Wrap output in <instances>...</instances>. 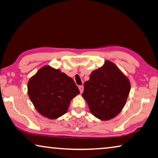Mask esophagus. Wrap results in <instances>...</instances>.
<instances>
[{"instance_id":"34e87169","label":"esophagus","mask_w":158,"mask_h":158,"mask_svg":"<svg viewBox=\"0 0 158 158\" xmlns=\"http://www.w3.org/2000/svg\"><path fill=\"white\" fill-rule=\"evenodd\" d=\"M79 91H80V93H81V94H82V93H83V91H84V86H79Z\"/></svg>"}]
</instances>
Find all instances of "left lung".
Instances as JSON below:
<instances>
[{
	"label": "left lung",
	"instance_id": "left-lung-1",
	"mask_svg": "<svg viewBox=\"0 0 158 158\" xmlns=\"http://www.w3.org/2000/svg\"><path fill=\"white\" fill-rule=\"evenodd\" d=\"M131 89L129 79L113 62L106 60L85 81L82 96L91 113L103 121L118 114L126 103Z\"/></svg>",
	"mask_w": 158,
	"mask_h": 158
}]
</instances>
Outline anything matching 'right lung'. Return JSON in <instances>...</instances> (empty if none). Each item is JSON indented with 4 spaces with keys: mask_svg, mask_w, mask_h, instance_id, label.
Listing matches in <instances>:
<instances>
[{
    "mask_svg": "<svg viewBox=\"0 0 158 158\" xmlns=\"http://www.w3.org/2000/svg\"><path fill=\"white\" fill-rule=\"evenodd\" d=\"M27 89L36 110L51 119L65 114L71 100L80 93L71 77L49 65L31 77Z\"/></svg>",
    "mask_w": 158,
    "mask_h": 158,
    "instance_id": "right-lung-1",
    "label": "right lung"
}]
</instances>
